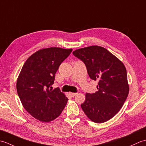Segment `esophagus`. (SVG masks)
Here are the masks:
<instances>
[{
    "instance_id": "esophagus-1",
    "label": "esophagus",
    "mask_w": 146,
    "mask_h": 146,
    "mask_svg": "<svg viewBox=\"0 0 146 146\" xmlns=\"http://www.w3.org/2000/svg\"><path fill=\"white\" fill-rule=\"evenodd\" d=\"M76 94H77V93H73V92H70L69 93V95L71 96V97H74Z\"/></svg>"
}]
</instances>
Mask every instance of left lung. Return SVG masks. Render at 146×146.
<instances>
[{
  "label": "left lung",
  "mask_w": 146,
  "mask_h": 146,
  "mask_svg": "<svg viewBox=\"0 0 146 146\" xmlns=\"http://www.w3.org/2000/svg\"><path fill=\"white\" fill-rule=\"evenodd\" d=\"M73 54L85 63L90 78L98 82L97 92L86 94L85 101L81 104L82 110L93 122H107L119 112L129 94L124 64L98 46L76 49Z\"/></svg>",
  "instance_id": "8db88e82"
}]
</instances>
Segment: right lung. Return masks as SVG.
Returning <instances> with one entry per match:
<instances>
[{
  "instance_id": "obj_1",
  "label": "right lung",
  "mask_w": 146,
  "mask_h": 146,
  "mask_svg": "<svg viewBox=\"0 0 146 146\" xmlns=\"http://www.w3.org/2000/svg\"><path fill=\"white\" fill-rule=\"evenodd\" d=\"M72 49L48 48L28 58L17 80V92L24 108L41 122H49L60 115L68 98L59 88L52 90L55 74Z\"/></svg>"
}]
</instances>
